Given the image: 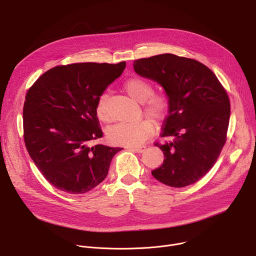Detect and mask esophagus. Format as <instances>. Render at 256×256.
I'll use <instances>...</instances> for the list:
<instances>
[{
	"instance_id": "1",
	"label": "esophagus",
	"mask_w": 256,
	"mask_h": 256,
	"mask_svg": "<svg viewBox=\"0 0 256 256\" xmlns=\"http://www.w3.org/2000/svg\"><path fill=\"white\" fill-rule=\"evenodd\" d=\"M130 150L136 152V153H142L146 150V147L144 146H140V147H132Z\"/></svg>"
}]
</instances>
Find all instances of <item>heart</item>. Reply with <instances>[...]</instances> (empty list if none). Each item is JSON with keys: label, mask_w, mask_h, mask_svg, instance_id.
Wrapping results in <instances>:
<instances>
[{"label": "heart", "mask_w": 256, "mask_h": 256, "mask_svg": "<svg viewBox=\"0 0 256 256\" xmlns=\"http://www.w3.org/2000/svg\"><path fill=\"white\" fill-rule=\"evenodd\" d=\"M126 94L136 101L144 103V110L154 120L164 118L168 108V98L164 94H153L152 84L140 78L128 79L124 84ZM108 96L103 93L96 103V114L102 122L110 120L108 110ZM154 132V124L151 120H142L132 124H120L108 132V140L110 142L126 147H136L142 144Z\"/></svg>", "instance_id": "heart-1"}]
</instances>
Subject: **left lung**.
Listing matches in <instances>:
<instances>
[{
    "instance_id": "obj_1",
    "label": "left lung",
    "mask_w": 256,
    "mask_h": 256,
    "mask_svg": "<svg viewBox=\"0 0 256 256\" xmlns=\"http://www.w3.org/2000/svg\"><path fill=\"white\" fill-rule=\"evenodd\" d=\"M134 70L161 85L168 98L161 136L174 140L155 144L165 159L152 175L172 188L194 184L214 166L226 142L230 101L225 89L204 64L172 54L136 60Z\"/></svg>"
}]
</instances>
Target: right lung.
<instances>
[{
    "label": "right lung",
    "mask_w": 256,
    "mask_h": 256,
    "mask_svg": "<svg viewBox=\"0 0 256 256\" xmlns=\"http://www.w3.org/2000/svg\"><path fill=\"white\" fill-rule=\"evenodd\" d=\"M126 66L81 62L54 66L26 94L24 142L36 167L56 188L85 194L105 179L122 148L89 146L102 138L96 114L100 95Z\"/></svg>",
    "instance_id": "right-lung-1"
}]
</instances>
